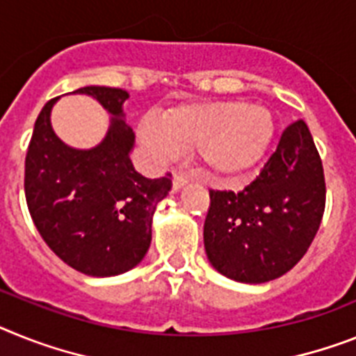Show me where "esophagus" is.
<instances>
[{
  "instance_id": "34e87169",
  "label": "esophagus",
  "mask_w": 356,
  "mask_h": 356,
  "mask_svg": "<svg viewBox=\"0 0 356 356\" xmlns=\"http://www.w3.org/2000/svg\"><path fill=\"white\" fill-rule=\"evenodd\" d=\"M188 183V175L184 172H177L173 175V192H179Z\"/></svg>"
}]
</instances>
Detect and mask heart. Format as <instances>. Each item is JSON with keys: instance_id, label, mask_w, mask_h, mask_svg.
<instances>
[{"instance_id": "heart-1", "label": "heart", "mask_w": 356, "mask_h": 356, "mask_svg": "<svg viewBox=\"0 0 356 356\" xmlns=\"http://www.w3.org/2000/svg\"><path fill=\"white\" fill-rule=\"evenodd\" d=\"M275 132L270 110L237 101L206 103L168 113L164 124L145 118L139 137L161 159L181 148L201 150L215 175L232 177L253 168L266 154Z\"/></svg>"}]
</instances>
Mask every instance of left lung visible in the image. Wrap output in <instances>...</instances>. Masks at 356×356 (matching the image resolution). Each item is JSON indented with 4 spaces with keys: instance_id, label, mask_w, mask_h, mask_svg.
<instances>
[{
    "instance_id": "8db88e82",
    "label": "left lung",
    "mask_w": 356,
    "mask_h": 356,
    "mask_svg": "<svg viewBox=\"0 0 356 356\" xmlns=\"http://www.w3.org/2000/svg\"><path fill=\"white\" fill-rule=\"evenodd\" d=\"M325 206L321 155L302 119L286 128L255 181L210 190L204 250L220 275L262 284L288 273L313 243Z\"/></svg>"
}]
</instances>
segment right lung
Segmentation results:
<instances>
[{
	"label": "right lung",
	"instance_id": "1",
	"mask_svg": "<svg viewBox=\"0 0 356 356\" xmlns=\"http://www.w3.org/2000/svg\"><path fill=\"white\" fill-rule=\"evenodd\" d=\"M72 94L97 99L110 118L108 132L90 150H77L56 136L44 104L25 159V197L35 228L56 255L90 277L127 273L145 259L152 217L172 190L170 173L146 179L130 161L136 143L124 122L128 92L85 86Z\"/></svg>",
	"mask_w": 356,
	"mask_h": 356
}]
</instances>
